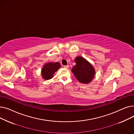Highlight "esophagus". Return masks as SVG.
<instances>
[{"mask_svg": "<svg viewBox=\"0 0 134 134\" xmlns=\"http://www.w3.org/2000/svg\"><path fill=\"white\" fill-rule=\"evenodd\" d=\"M63 67H64L65 68H69V66H68V65H67V66H63Z\"/></svg>", "mask_w": 134, "mask_h": 134, "instance_id": "34e87169", "label": "esophagus"}]
</instances>
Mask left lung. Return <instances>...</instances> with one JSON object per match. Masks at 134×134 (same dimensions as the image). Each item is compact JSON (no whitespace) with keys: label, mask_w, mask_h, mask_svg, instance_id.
Wrapping results in <instances>:
<instances>
[{"label":"left lung","mask_w":134,"mask_h":134,"mask_svg":"<svg viewBox=\"0 0 134 134\" xmlns=\"http://www.w3.org/2000/svg\"><path fill=\"white\" fill-rule=\"evenodd\" d=\"M76 65L71 71L80 83L88 84L92 81L96 74L95 69L91 63L82 56H78L74 59Z\"/></svg>","instance_id":"8db88e82"}]
</instances>
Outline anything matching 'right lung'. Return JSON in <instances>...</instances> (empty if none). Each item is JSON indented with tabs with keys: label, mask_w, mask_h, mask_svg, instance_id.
Instances as JSON below:
<instances>
[{
	"label": "right lung",
	"mask_w": 134,
	"mask_h": 134,
	"mask_svg": "<svg viewBox=\"0 0 134 134\" xmlns=\"http://www.w3.org/2000/svg\"><path fill=\"white\" fill-rule=\"evenodd\" d=\"M60 67L61 65L58 62L45 63L41 69L42 78L45 80H49L53 78L55 72L57 71Z\"/></svg>",
	"instance_id": "right-lung-1"
}]
</instances>
